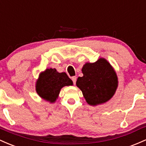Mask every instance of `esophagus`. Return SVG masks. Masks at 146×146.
Masks as SVG:
<instances>
[{"label": "esophagus", "mask_w": 146, "mask_h": 146, "mask_svg": "<svg viewBox=\"0 0 146 146\" xmlns=\"http://www.w3.org/2000/svg\"><path fill=\"white\" fill-rule=\"evenodd\" d=\"M72 80L74 84H75V83H76V76H72Z\"/></svg>", "instance_id": "esophagus-1"}]
</instances>
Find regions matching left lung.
Masks as SVG:
<instances>
[{
  "label": "left lung",
  "instance_id": "left-lung-1",
  "mask_svg": "<svg viewBox=\"0 0 146 146\" xmlns=\"http://www.w3.org/2000/svg\"><path fill=\"white\" fill-rule=\"evenodd\" d=\"M83 76L78 77L76 86L81 89L87 103L91 106L104 104L112 97L118 86L117 76L104 58L87 63L82 68Z\"/></svg>",
  "mask_w": 146,
  "mask_h": 146
}]
</instances>
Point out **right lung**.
<instances>
[{
  "label": "right lung",
  "mask_w": 146,
  "mask_h": 146,
  "mask_svg": "<svg viewBox=\"0 0 146 146\" xmlns=\"http://www.w3.org/2000/svg\"><path fill=\"white\" fill-rule=\"evenodd\" d=\"M73 82L66 73H58L56 69H47L40 74L36 82L38 94L46 101L54 102L60 89L65 86H72Z\"/></svg>",
  "instance_id": "add662e5"
}]
</instances>
